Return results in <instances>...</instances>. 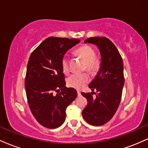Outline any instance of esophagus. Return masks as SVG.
I'll use <instances>...</instances> for the list:
<instances>
[{
    "instance_id": "34e87169",
    "label": "esophagus",
    "mask_w": 148,
    "mask_h": 148,
    "mask_svg": "<svg viewBox=\"0 0 148 148\" xmlns=\"http://www.w3.org/2000/svg\"><path fill=\"white\" fill-rule=\"evenodd\" d=\"M77 94H78V96H79V97H80V96H81V92H79V91H77Z\"/></svg>"
}]
</instances>
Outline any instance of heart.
Segmentation results:
<instances>
[{"mask_svg":"<svg viewBox=\"0 0 148 148\" xmlns=\"http://www.w3.org/2000/svg\"><path fill=\"white\" fill-rule=\"evenodd\" d=\"M76 53L86 62L85 69L90 74H96L100 68V61L97 58V54L95 51L91 47L88 45H84L76 49ZM69 60L67 56H64L61 60V67L64 74H68L69 71ZM90 77L87 73L84 74H73L69 76L67 80V84L69 87L75 88L77 90H81L86 86V85L89 82Z\"/></svg>","mask_w":148,"mask_h":148,"instance_id":"b5f03b06","label":"heart"}]
</instances>
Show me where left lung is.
<instances>
[{
    "label": "left lung",
    "instance_id": "1",
    "mask_svg": "<svg viewBox=\"0 0 148 148\" xmlns=\"http://www.w3.org/2000/svg\"><path fill=\"white\" fill-rule=\"evenodd\" d=\"M84 42L97 46L101 62L97 75L89 86L97 93H81L88 101L82 115L90 125L101 126L113 118L121 101L125 83L123 58L114 44L106 37H90ZM93 94L96 98L93 97Z\"/></svg>",
    "mask_w": 148,
    "mask_h": 148
}]
</instances>
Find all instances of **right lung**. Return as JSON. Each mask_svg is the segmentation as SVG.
<instances>
[{"label":"right lung","instance_id":"obj_1","mask_svg":"<svg viewBox=\"0 0 148 148\" xmlns=\"http://www.w3.org/2000/svg\"><path fill=\"white\" fill-rule=\"evenodd\" d=\"M79 42L50 37L30 56L25 77L27 100L33 116L47 128H57L64 123L66 108L77 96L75 89L65 87L61 60Z\"/></svg>","mask_w":148,"mask_h":148}]
</instances>
